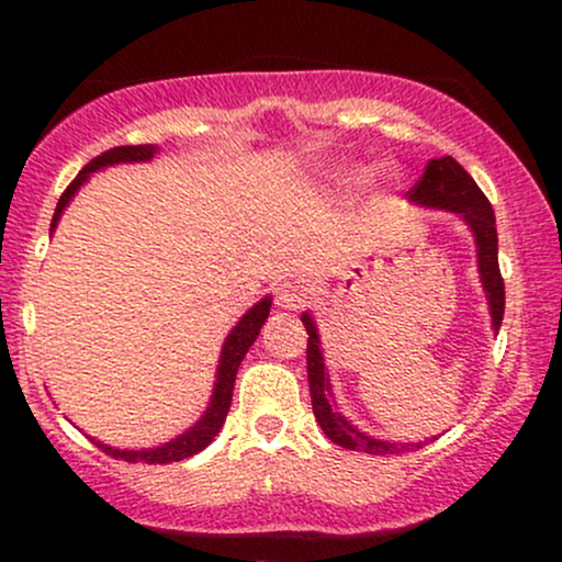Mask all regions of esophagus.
I'll return each mask as SVG.
<instances>
[{"instance_id": "obj_1", "label": "esophagus", "mask_w": 562, "mask_h": 562, "mask_svg": "<svg viewBox=\"0 0 562 562\" xmlns=\"http://www.w3.org/2000/svg\"><path fill=\"white\" fill-rule=\"evenodd\" d=\"M274 303L280 308L295 312V308H301L303 303H306V293H303V288L295 285V282H282L280 288H274Z\"/></svg>"}]
</instances>
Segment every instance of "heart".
Masks as SVG:
<instances>
[{
  "instance_id": "1",
  "label": "heart",
  "mask_w": 562,
  "mask_h": 562,
  "mask_svg": "<svg viewBox=\"0 0 562 562\" xmlns=\"http://www.w3.org/2000/svg\"><path fill=\"white\" fill-rule=\"evenodd\" d=\"M340 179H353V173H340Z\"/></svg>"
}]
</instances>
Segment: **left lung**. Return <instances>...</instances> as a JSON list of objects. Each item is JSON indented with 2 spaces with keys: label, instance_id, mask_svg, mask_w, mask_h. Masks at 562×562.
<instances>
[{
  "label": "left lung",
  "instance_id": "1",
  "mask_svg": "<svg viewBox=\"0 0 562 562\" xmlns=\"http://www.w3.org/2000/svg\"><path fill=\"white\" fill-rule=\"evenodd\" d=\"M409 200L415 203L428 205V209H443L462 214L468 222V227L473 229L475 245H479V272L483 290H486L488 308H492V325L494 330H499L502 314H505V280L499 272V256H496V222H494V209L488 203V198L483 195L481 187L473 182V177L462 169L451 156L434 158L425 166L420 182L412 187ZM303 327L308 333L306 344V370H308V391H312V409L317 417L319 428L325 430V436L330 438L338 447L351 449V451H367V454H402L406 449H420L423 443H391L380 441V438H370L359 434L351 423H346L330 404V383L325 375V362H322L319 351V335L317 327L308 314H301ZM434 441V438H430Z\"/></svg>",
  "mask_w": 562,
  "mask_h": 562
}]
</instances>
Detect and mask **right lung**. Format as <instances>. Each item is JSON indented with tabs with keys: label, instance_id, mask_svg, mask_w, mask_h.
I'll return each mask as SVG.
<instances>
[{
	"label": "right lung",
	"instance_id": "right-lung-1",
	"mask_svg": "<svg viewBox=\"0 0 562 562\" xmlns=\"http://www.w3.org/2000/svg\"><path fill=\"white\" fill-rule=\"evenodd\" d=\"M153 156H156V147H153V145H121V147H111V150L100 153V156L89 160V164L79 171V177H76L74 182L66 187V192H63L60 200H57V209H55V216H53V229H55L57 218H60V214H63V209L68 205V200L74 198V192L79 190L83 182H87L89 173L102 169V166L126 164V160H150ZM269 306H272V299L259 301L254 308H250L248 314H245L240 322H237L235 330L229 333L227 344H224V348H222V362H218L216 389H214V396H211L209 409H205V415L200 417V420L192 425L187 434L173 438V441H169V443H164V447L145 449V451H121V449L108 447V443H97V447L105 451V454L115 457V460L147 462V465H166V462L187 460V457L198 454V451H203L205 447H209V443L216 438L218 430H222L224 417H227L229 404H232V389H235L237 367H240L243 357L248 353V348L254 346V340L259 338L261 325L269 317Z\"/></svg>",
	"mask_w": 562,
	"mask_h": 562
}]
</instances>
